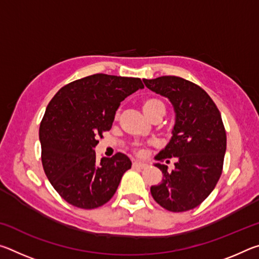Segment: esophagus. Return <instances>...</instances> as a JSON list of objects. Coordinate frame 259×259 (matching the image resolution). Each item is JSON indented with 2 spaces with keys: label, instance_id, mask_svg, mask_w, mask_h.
I'll list each match as a JSON object with an SVG mask.
<instances>
[{
  "label": "esophagus",
  "instance_id": "34e87169",
  "mask_svg": "<svg viewBox=\"0 0 259 259\" xmlns=\"http://www.w3.org/2000/svg\"><path fill=\"white\" fill-rule=\"evenodd\" d=\"M134 168H140V169H145L147 164L146 163H142V162H134L133 163Z\"/></svg>",
  "mask_w": 259,
  "mask_h": 259
}]
</instances>
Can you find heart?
I'll return each mask as SVG.
<instances>
[{
	"mask_svg": "<svg viewBox=\"0 0 259 259\" xmlns=\"http://www.w3.org/2000/svg\"><path fill=\"white\" fill-rule=\"evenodd\" d=\"M143 109L145 112L146 116H150L154 113H162L164 114L165 112V105L162 100L157 98H148L143 104ZM139 154H143L142 151L138 152Z\"/></svg>",
	"mask_w": 259,
	"mask_h": 259,
	"instance_id": "b5f03b06",
	"label": "heart"
}]
</instances>
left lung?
<instances>
[{
	"mask_svg": "<svg viewBox=\"0 0 259 259\" xmlns=\"http://www.w3.org/2000/svg\"><path fill=\"white\" fill-rule=\"evenodd\" d=\"M148 89L172 104L176 119L172 137L155 156L176 157L175 169L156 163L163 178L151 193L161 207L172 212L194 209L208 198L219 181L226 152V131L216 104L202 88L178 76L144 78Z\"/></svg>",
	"mask_w": 259,
	"mask_h": 259,
	"instance_id": "8db88e82",
	"label": "left lung"
}]
</instances>
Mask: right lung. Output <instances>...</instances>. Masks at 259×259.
Listing matches in <instances>:
<instances>
[{"label": "right lung", "mask_w": 259, "mask_h": 259, "mask_svg": "<svg viewBox=\"0 0 259 259\" xmlns=\"http://www.w3.org/2000/svg\"><path fill=\"white\" fill-rule=\"evenodd\" d=\"M143 88L138 77L94 74L68 83L50 100L40 124L42 164L69 204L95 209L115 194L131 161L116 153L98 163L94 148L112 128L122 100Z\"/></svg>", "instance_id": "obj_1"}]
</instances>
